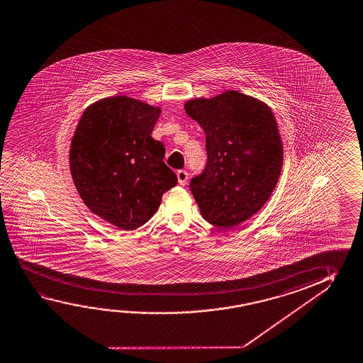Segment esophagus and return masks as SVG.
Segmentation results:
<instances>
[{"label":"esophagus","instance_id":"esophagus-1","mask_svg":"<svg viewBox=\"0 0 363 363\" xmlns=\"http://www.w3.org/2000/svg\"><path fill=\"white\" fill-rule=\"evenodd\" d=\"M177 179H179V184H186L187 179H189V173L184 171V169L177 171Z\"/></svg>","mask_w":363,"mask_h":363}]
</instances>
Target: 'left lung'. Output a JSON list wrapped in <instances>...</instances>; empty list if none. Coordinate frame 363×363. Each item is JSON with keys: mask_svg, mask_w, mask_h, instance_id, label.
I'll list each match as a JSON object with an SVG mask.
<instances>
[{"mask_svg": "<svg viewBox=\"0 0 363 363\" xmlns=\"http://www.w3.org/2000/svg\"><path fill=\"white\" fill-rule=\"evenodd\" d=\"M186 113L206 135L208 163L191 179L202 218L232 229L258 213L281 174L284 147L271 107L228 89L184 104Z\"/></svg>", "mask_w": 363, "mask_h": 363, "instance_id": "8db88e82", "label": "left lung"}]
</instances>
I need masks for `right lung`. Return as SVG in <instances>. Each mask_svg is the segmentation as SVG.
Returning <instances> with one entry per match:
<instances>
[{"label": "right lung", "mask_w": 363, "mask_h": 363, "mask_svg": "<svg viewBox=\"0 0 363 363\" xmlns=\"http://www.w3.org/2000/svg\"><path fill=\"white\" fill-rule=\"evenodd\" d=\"M160 106L111 96L91 104L69 149L72 179L84 205L123 230L144 225L177 176L163 162L166 149L152 138Z\"/></svg>", "instance_id": "obj_1"}]
</instances>
